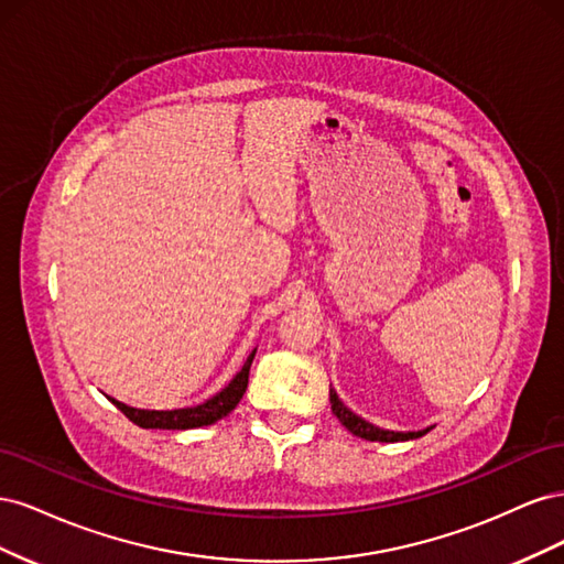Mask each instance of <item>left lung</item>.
Here are the masks:
<instances>
[{"label": "left lung", "mask_w": 564, "mask_h": 564, "mask_svg": "<svg viewBox=\"0 0 564 564\" xmlns=\"http://www.w3.org/2000/svg\"><path fill=\"white\" fill-rule=\"evenodd\" d=\"M329 402H332V412L336 414V419H338L340 423H344L352 435L362 437V440H369V442H404V440H416V437L425 435V433H429V431L433 429V425H431V429L409 431V433L383 431V429H379V425H373V423L365 421L362 416H357L355 412H350V409L338 400L336 390H329Z\"/></svg>", "instance_id": "1"}]
</instances>
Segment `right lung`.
Masks as SVG:
<instances>
[{"mask_svg": "<svg viewBox=\"0 0 564 564\" xmlns=\"http://www.w3.org/2000/svg\"><path fill=\"white\" fill-rule=\"evenodd\" d=\"M253 355H256V350H251L245 367L235 373V379L226 388H220L216 395L204 400L202 404L181 406V409H135V406H129L115 398H110V400L119 409V412H122L135 425H141V429L187 431V429H199V425H212L218 419L228 416L232 409L240 404L245 390H247V383H249V369L253 362Z\"/></svg>", "mask_w": 564, "mask_h": 564, "instance_id": "add662e5", "label": "right lung"}]
</instances>
